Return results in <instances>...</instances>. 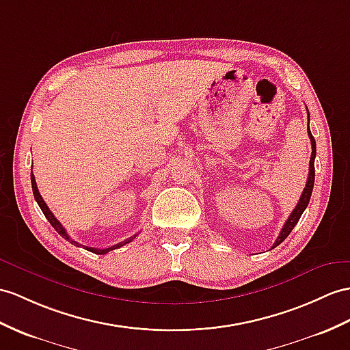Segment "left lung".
<instances>
[{
	"mask_svg": "<svg viewBox=\"0 0 350 350\" xmlns=\"http://www.w3.org/2000/svg\"><path fill=\"white\" fill-rule=\"evenodd\" d=\"M309 113V109H308ZM309 116V114H308ZM309 120H310V116H309ZM309 123V122H308ZM308 133H309V138H310V142H312V156H310V163H309V178H308V183H306V187L300 196V200H298L297 206L294 208V211L291 212V215L288 217V219L285 221V224L282 227V230H280V233L278 236L276 242L273 243V248H276L278 245L282 243L288 234L293 232V228L295 227V224L298 223V219H300L301 214L304 212V209L308 208L309 204V200H310V196H312V190H313V184H314V157H317V142H314V138L313 135L310 132V129L308 127Z\"/></svg>",
	"mask_w": 350,
	"mask_h": 350,
	"instance_id": "obj_1",
	"label": "left lung"
}]
</instances>
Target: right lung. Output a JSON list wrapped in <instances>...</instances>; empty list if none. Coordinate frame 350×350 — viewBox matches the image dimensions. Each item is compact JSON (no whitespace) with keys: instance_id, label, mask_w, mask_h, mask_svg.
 <instances>
[{"instance_id":"right-lung-1","label":"right lung","mask_w":350,"mask_h":350,"mask_svg":"<svg viewBox=\"0 0 350 350\" xmlns=\"http://www.w3.org/2000/svg\"><path fill=\"white\" fill-rule=\"evenodd\" d=\"M31 184H32V193H33V198H36V200H37V203H38V206H40V209L42 211V214H44V217L49 219V223L53 226V228L56 230V232L61 234L62 237H65V239L68 241V242H71V243H74L75 246H83L84 250H88V251H90V252H93V254H99V255H104V254H107V252H109V251H113V250H117V248H122L123 245H126V243H129V242H132L136 236H138V233H136L135 236H132V237H129V239H126V241H123V242H120V243H117V245H114V246H109V248H105V250H98V248H92V246H84V245H81V243H79V242H75V241H72L70 236H68V233H66V230H65V227L59 223V221L56 219V217L52 214V212H50V209H49V206L46 204V202L42 200V198H41V194H40V191H38V187H37V183H36V176H33V174H31Z\"/></svg>"}]
</instances>
